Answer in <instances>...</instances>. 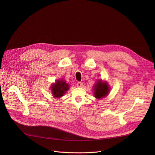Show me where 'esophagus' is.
I'll return each instance as SVG.
<instances>
[{"mask_svg": "<svg viewBox=\"0 0 155 155\" xmlns=\"http://www.w3.org/2000/svg\"><path fill=\"white\" fill-rule=\"evenodd\" d=\"M76 85H77L78 87H81L83 86V83H81V82H78L77 84H76Z\"/></svg>", "mask_w": 155, "mask_h": 155, "instance_id": "1", "label": "esophagus"}]
</instances>
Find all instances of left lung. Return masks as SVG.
Instances as JSON below:
<instances>
[{
  "mask_svg": "<svg viewBox=\"0 0 155 155\" xmlns=\"http://www.w3.org/2000/svg\"><path fill=\"white\" fill-rule=\"evenodd\" d=\"M94 96L96 99H102L109 94L110 87L106 81H103L101 79H97V82L93 87Z\"/></svg>",
  "mask_w": 155,
  "mask_h": 155,
  "instance_id": "left-lung-1",
  "label": "left lung"
}]
</instances>
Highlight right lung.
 <instances>
[{"label": "right lung", "mask_w": 155, "mask_h": 155, "mask_svg": "<svg viewBox=\"0 0 155 155\" xmlns=\"http://www.w3.org/2000/svg\"><path fill=\"white\" fill-rule=\"evenodd\" d=\"M50 88L53 96L55 98H59L68 91L69 85L66 83V81L62 79L61 80H57L54 83L51 84Z\"/></svg>", "instance_id": "1"}]
</instances>
